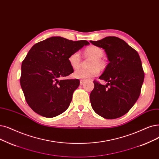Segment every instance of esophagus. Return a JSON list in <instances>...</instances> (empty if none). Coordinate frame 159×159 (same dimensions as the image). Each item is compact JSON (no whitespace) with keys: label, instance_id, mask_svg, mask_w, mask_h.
<instances>
[{"label":"esophagus","instance_id":"34e87169","mask_svg":"<svg viewBox=\"0 0 159 159\" xmlns=\"http://www.w3.org/2000/svg\"><path fill=\"white\" fill-rule=\"evenodd\" d=\"M84 83H85V81H84V80H80V84L81 86L84 85Z\"/></svg>","mask_w":159,"mask_h":159}]
</instances>
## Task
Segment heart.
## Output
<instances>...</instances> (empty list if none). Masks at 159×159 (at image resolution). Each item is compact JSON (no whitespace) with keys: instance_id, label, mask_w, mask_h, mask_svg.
<instances>
[{"instance_id":"b5f03b06","label":"heart","mask_w":159,"mask_h":159,"mask_svg":"<svg viewBox=\"0 0 159 159\" xmlns=\"http://www.w3.org/2000/svg\"><path fill=\"white\" fill-rule=\"evenodd\" d=\"M84 53L86 56L93 58V60L90 64V67H92V68L79 69V70L75 71L74 77L77 79H80L84 81H88L99 74L100 70L99 67L102 68L104 67V61L101 59L104 52H103V51L100 47L92 45L86 48L84 50ZM80 61V55L79 52H73L68 57L69 63L74 69L78 68L79 67Z\"/></svg>"}]
</instances>
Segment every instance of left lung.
I'll return each mask as SVG.
<instances>
[{
  "instance_id": "8db88e82",
  "label": "left lung",
  "mask_w": 159,
  "mask_h": 159,
  "mask_svg": "<svg viewBox=\"0 0 159 159\" xmlns=\"http://www.w3.org/2000/svg\"><path fill=\"white\" fill-rule=\"evenodd\" d=\"M90 42L105 49L109 60L99 78L107 84L93 81L94 88L89 96L92 107L105 119L118 118L129 111L140 95L144 72L139 54L118 37Z\"/></svg>"
}]
</instances>
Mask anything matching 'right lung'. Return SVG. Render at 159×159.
<instances>
[{
    "mask_svg": "<svg viewBox=\"0 0 159 159\" xmlns=\"http://www.w3.org/2000/svg\"><path fill=\"white\" fill-rule=\"evenodd\" d=\"M88 44L86 40L57 36L33 45L22 62L20 78L25 100L33 111L45 118L66 111L80 84L79 79H62L74 71L68 57Z\"/></svg>",
    "mask_w": 159,
    "mask_h": 159,
    "instance_id": "right-lung-1",
    "label": "right lung"
}]
</instances>
